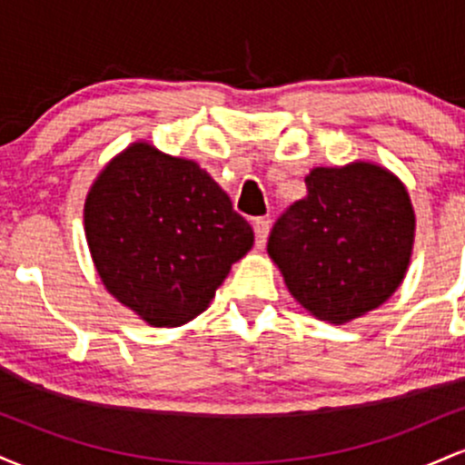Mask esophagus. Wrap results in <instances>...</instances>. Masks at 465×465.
I'll list each match as a JSON object with an SVG mask.
<instances>
[{
	"instance_id": "34e87169",
	"label": "esophagus",
	"mask_w": 465,
	"mask_h": 465,
	"mask_svg": "<svg viewBox=\"0 0 465 465\" xmlns=\"http://www.w3.org/2000/svg\"><path fill=\"white\" fill-rule=\"evenodd\" d=\"M269 229H271V223L266 221V218H255V223H253L255 244H258L260 249H262L266 244V238H269Z\"/></svg>"
}]
</instances>
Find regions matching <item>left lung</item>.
Segmentation results:
<instances>
[{
    "label": "left lung",
    "instance_id": "1",
    "mask_svg": "<svg viewBox=\"0 0 465 465\" xmlns=\"http://www.w3.org/2000/svg\"><path fill=\"white\" fill-rule=\"evenodd\" d=\"M306 188L275 221L266 251L308 312L348 323L402 284L415 236L413 205L396 174L367 162L312 168Z\"/></svg>",
    "mask_w": 465,
    "mask_h": 465
}]
</instances>
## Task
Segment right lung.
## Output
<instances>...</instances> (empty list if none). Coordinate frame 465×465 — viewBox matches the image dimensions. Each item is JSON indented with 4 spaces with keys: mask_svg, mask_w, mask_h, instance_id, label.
<instances>
[{
    "mask_svg": "<svg viewBox=\"0 0 465 465\" xmlns=\"http://www.w3.org/2000/svg\"><path fill=\"white\" fill-rule=\"evenodd\" d=\"M84 233L100 280L154 328L188 323L253 247V229L199 163L137 142L98 174Z\"/></svg>",
    "mask_w": 465,
    "mask_h": 465,
    "instance_id": "add662e5",
    "label": "right lung"
}]
</instances>
